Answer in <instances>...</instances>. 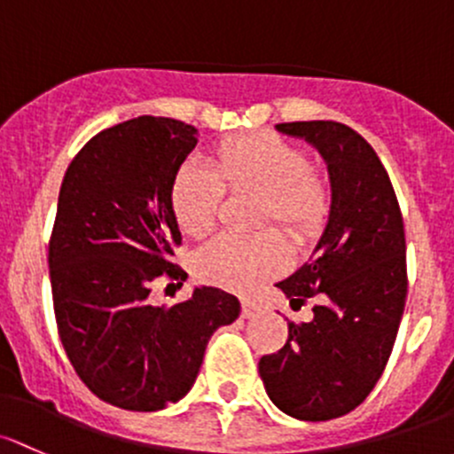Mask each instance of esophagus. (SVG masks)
Returning <instances> with one entry per match:
<instances>
[{"label":"esophagus","mask_w":454,"mask_h":454,"mask_svg":"<svg viewBox=\"0 0 454 454\" xmlns=\"http://www.w3.org/2000/svg\"><path fill=\"white\" fill-rule=\"evenodd\" d=\"M259 311H261V309H259V304H256V302H252V300H241V315L246 319L254 317V315Z\"/></svg>","instance_id":"34e87169"}]
</instances>
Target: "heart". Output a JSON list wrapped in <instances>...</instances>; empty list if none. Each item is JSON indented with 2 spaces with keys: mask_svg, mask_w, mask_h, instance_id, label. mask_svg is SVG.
Listing matches in <instances>:
<instances>
[{
  "mask_svg": "<svg viewBox=\"0 0 454 454\" xmlns=\"http://www.w3.org/2000/svg\"><path fill=\"white\" fill-rule=\"evenodd\" d=\"M223 189L261 195L259 223L274 222L291 239L319 235L333 211L328 180L311 167L302 147L271 132H247L215 147L211 169L193 160L178 167L169 187L176 223L189 237H204L217 222ZM289 263L276 232L219 235L195 256V274L215 287L250 294Z\"/></svg>",
  "mask_w": 454,
  "mask_h": 454,
  "instance_id": "heart-1",
  "label": "heart"
}]
</instances>
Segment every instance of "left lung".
Instances as JSON below:
<instances>
[{"label": "left lung", "instance_id": "1", "mask_svg": "<svg viewBox=\"0 0 454 454\" xmlns=\"http://www.w3.org/2000/svg\"><path fill=\"white\" fill-rule=\"evenodd\" d=\"M317 147L331 174L333 211L311 259L276 287L311 322H289L276 355L259 361L271 403L324 422L350 413L379 383L407 300V241L398 198L374 147L337 121L278 123Z\"/></svg>", "mask_w": 454, "mask_h": 454}]
</instances>
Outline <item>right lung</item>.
<instances>
[{
  "label": "right lung",
  "mask_w": 454,
  "mask_h": 454,
  "mask_svg": "<svg viewBox=\"0 0 454 454\" xmlns=\"http://www.w3.org/2000/svg\"><path fill=\"white\" fill-rule=\"evenodd\" d=\"M195 132L152 114L117 123L75 154L60 184L47 252L60 343L80 380L128 411L178 403L213 333L239 317V300L217 287L169 309L150 302L159 278H187L174 263L183 239L169 187Z\"/></svg>",
  "instance_id": "1"
}]
</instances>
